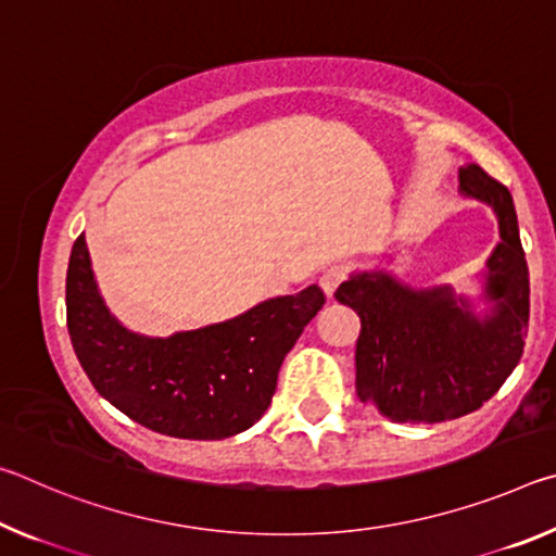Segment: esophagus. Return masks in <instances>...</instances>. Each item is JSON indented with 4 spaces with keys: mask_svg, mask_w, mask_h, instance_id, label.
<instances>
[{
    "mask_svg": "<svg viewBox=\"0 0 556 556\" xmlns=\"http://www.w3.org/2000/svg\"><path fill=\"white\" fill-rule=\"evenodd\" d=\"M343 279H345V271L341 267H331V269L324 271L321 279H318V285H321L326 296H333L336 289L343 285Z\"/></svg>",
    "mask_w": 556,
    "mask_h": 556,
    "instance_id": "obj_1",
    "label": "esophagus"
}]
</instances>
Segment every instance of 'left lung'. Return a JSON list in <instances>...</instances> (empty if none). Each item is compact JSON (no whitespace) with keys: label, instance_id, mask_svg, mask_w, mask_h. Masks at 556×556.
<instances>
[{"label":"left lung","instance_id":"left-lung-1","mask_svg":"<svg viewBox=\"0 0 556 556\" xmlns=\"http://www.w3.org/2000/svg\"><path fill=\"white\" fill-rule=\"evenodd\" d=\"M460 191L493 205L501 238L488 260L483 321L448 287L412 291L388 275H357L336 291L361 316L355 390L384 419L437 425L483 407L520 363L530 324V275L513 195L478 164L458 172Z\"/></svg>","mask_w":556,"mask_h":556}]
</instances>
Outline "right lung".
<instances>
[{
  "mask_svg": "<svg viewBox=\"0 0 556 556\" xmlns=\"http://www.w3.org/2000/svg\"><path fill=\"white\" fill-rule=\"evenodd\" d=\"M324 304L314 285L225 324L144 338L102 306L83 235L65 275L71 343L92 388L137 425L176 439H228L255 425L287 353Z\"/></svg>",
  "mask_w": 556,
  "mask_h": 556,
  "instance_id": "1",
  "label": "right lung"
}]
</instances>
